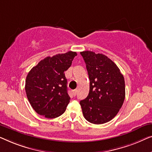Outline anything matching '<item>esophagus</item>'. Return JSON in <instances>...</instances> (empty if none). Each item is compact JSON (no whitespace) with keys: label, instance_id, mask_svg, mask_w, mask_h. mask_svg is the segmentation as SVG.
<instances>
[{"label":"esophagus","instance_id":"obj_1","mask_svg":"<svg viewBox=\"0 0 152 152\" xmlns=\"http://www.w3.org/2000/svg\"><path fill=\"white\" fill-rule=\"evenodd\" d=\"M77 91H78V90H77V89H74V90L72 91V94H73V95L74 96H75L76 95Z\"/></svg>","mask_w":152,"mask_h":152}]
</instances>
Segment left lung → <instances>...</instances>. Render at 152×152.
Segmentation results:
<instances>
[{
    "instance_id": "obj_1",
    "label": "left lung",
    "mask_w": 152,
    "mask_h": 152,
    "mask_svg": "<svg viewBox=\"0 0 152 152\" xmlns=\"http://www.w3.org/2000/svg\"><path fill=\"white\" fill-rule=\"evenodd\" d=\"M88 72L89 92L80 100L83 116L89 123L103 124L118 114L125 97V79L119 68L105 55L80 52Z\"/></svg>"
}]
</instances>
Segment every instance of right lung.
<instances>
[{"mask_svg":"<svg viewBox=\"0 0 152 152\" xmlns=\"http://www.w3.org/2000/svg\"><path fill=\"white\" fill-rule=\"evenodd\" d=\"M76 52L69 51L46 57L27 74L25 91L31 107L48 118L58 117L65 112L70 97L65 72L72 65Z\"/></svg>","mask_w":152,"mask_h":152,"instance_id":"obj_1","label":"right lung"}]
</instances>
